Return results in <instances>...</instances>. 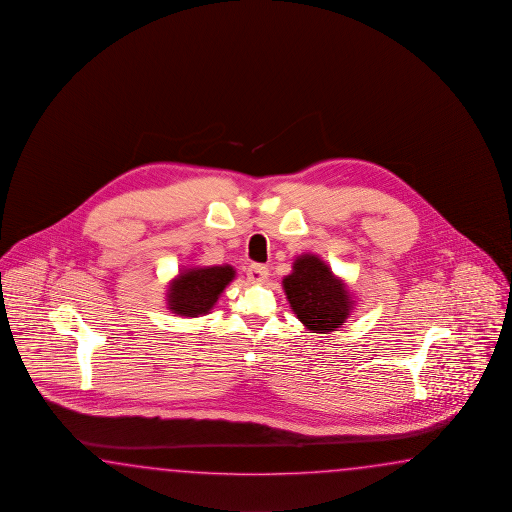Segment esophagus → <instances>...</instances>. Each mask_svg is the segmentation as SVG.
<instances>
[{
    "mask_svg": "<svg viewBox=\"0 0 512 512\" xmlns=\"http://www.w3.org/2000/svg\"><path fill=\"white\" fill-rule=\"evenodd\" d=\"M248 281L253 284H262L268 281V268L264 266V264H251L250 268H248Z\"/></svg>",
    "mask_w": 512,
    "mask_h": 512,
    "instance_id": "1",
    "label": "esophagus"
}]
</instances>
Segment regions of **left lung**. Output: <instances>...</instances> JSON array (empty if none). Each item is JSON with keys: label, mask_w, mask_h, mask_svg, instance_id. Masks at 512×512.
<instances>
[{"label": "left lung", "mask_w": 512, "mask_h": 512, "mask_svg": "<svg viewBox=\"0 0 512 512\" xmlns=\"http://www.w3.org/2000/svg\"><path fill=\"white\" fill-rule=\"evenodd\" d=\"M284 294L297 319L319 334L340 329L353 312L347 284L318 255H301L283 279Z\"/></svg>", "instance_id": "1"}]
</instances>
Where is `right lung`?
I'll return each instance as SVG.
<instances>
[{
  "mask_svg": "<svg viewBox=\"0 0 512 512\" xmlns=\"http://www.w3.org/2000/svg\"><path fill=\"white\" fill-rule=\"evenodd\" d=\"M235 279L233 266L187 268L167 290V305L176 316L198 318L209 314L224 288Z\"/></svg>",
  "mask_w": 512,
  "mask_h": 512,
  "instance_id": "right-lung-1",
  "label": "right lung"
}]
</instances>
